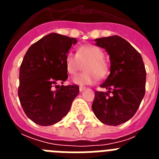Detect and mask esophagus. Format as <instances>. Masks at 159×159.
I'll list each match as a JSON object with an SVG mask.
<instances>
[{
	"label": "esophagus",
	"instance_id": "esophagus-1",
	"mask_svg": "<svg viewBox=\"0 0 159 159\" xmlns=\"http://www.w3.org/2000/svg\"><path fill=\"white\" fill-rule=\"evenodd\" d=\"M86 89V88H85V87H80V92H84V90Z\"/></svg>",
	"mask_w": 159,
	"mask_h": 159
}]
</instances>
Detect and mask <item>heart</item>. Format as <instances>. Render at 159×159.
Listing matches in <instances>:
<instances>
[{
	"mask_svg": "<svg viewBox=\"0 0 159 159\" xmlns=\"http://www.w3.org/2000/svg\"><path fill=\"white\" fill-rule=\"evenodd\" d=\"M104 55L101 49L92 44H87L80 47L76 53L69 52L66 55L64 63L67 72L75 75L83 69L86 64L85 71L73 78L72 82L84 86L91 85L97 82L99 78L106 76L108 72L107 64L103 60Z\"/></svg>",
	"mask_w": 159,
	"mask_h": 159,
	"instance_id": "heart-1",
	"label": "heart"
}]
</instances>
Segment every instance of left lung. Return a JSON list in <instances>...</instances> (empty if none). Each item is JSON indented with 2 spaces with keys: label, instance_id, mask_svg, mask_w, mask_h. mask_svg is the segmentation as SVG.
I'll return each instance as SVG.
<instances>
[{
  "label": "left lung",
  "instance_id": "obj_1",
  "mask_svg": "<svg viewBox=\"0 0 159 159\" xmlns=\"http://www.w3.org/2000/svg\"><path fill=\"white\" fill-rule=\"evenodd\" d=\"M95 42L109 55L111 67L100 85L107 92H95L92 111L101 123L118 126L131 119L139 107L145 95V66L141 55L120 36L98 38Z\"/></svg>",
  "mask_w": 159,
  "mask_h": 159
}]
</instances>
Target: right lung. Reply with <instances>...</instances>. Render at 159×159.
<instances>
[{"mask_svg": "<svg viewBox=\"0 0 159 159\" xmlns=\"http://www.w3.org/2000/svg\"><path fill=\"white\" fill-rule=\"evenodd\" d=\"M76 43L75 38L52 32L25 53L20 67L18 96L26 116L36 124L50 126L60 122L79 94L77 85H63L67 79L65 57ZM59 82L61 86L56 85Z\"/></svg>", "mask_w": 159, "mask_h": 159, "instance_id": "1", "label": "right lung"}]
</instances>
